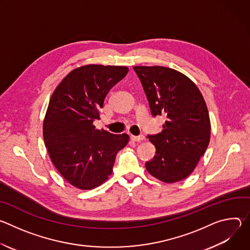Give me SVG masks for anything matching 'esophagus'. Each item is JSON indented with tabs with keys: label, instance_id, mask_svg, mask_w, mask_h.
I'll return each instance as SVG.
<instances>
[{
	"label": "esophagus",
	"instance_id": "esophagus-1",
	"mask_svg": "<svg viewBox=\"0 0 250 250\" xmlns=\"http://www.w3.org/2000/svg\"><path fill=\"white\" fill-rule=\"evenodd\" d=\"M130 139L132 141H141V140H145L146 137L144 135H138V136H135V135H130Z\"/></svg>",
	"mask_w": 250,
	"mask_h": 250
}]
</instances>
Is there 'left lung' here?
Wrapping results in <instances>:
<instances>
[{"label": "left lung", "mask_w": 250, "mask_h": 250, "mask_svg": "<svg viewBox=\"0 0 250 250\" xmlns=\"http://www.w3.org/2000/svg\"><path fill=\"white\" fill-rule=\"evenodd\" d=\"M148 100L151 115L166 118L163 129L148 134L156 154L147 171L165 183L188 177L209 142L210 122L198 87L184 74L162 66H134Z\"/></svg>", "instance_id": "obj_1"}]
</instances>
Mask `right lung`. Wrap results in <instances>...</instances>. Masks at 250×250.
Segmentation results:
<instances>
[{
	"label": "right lung",
	"instance_id": "1",
	"mask_svg": "<svg viewBox=\"0 0 250 250\" xmlns=\"http://www.w3.org/2000/svg\"><path fill=\"white\" fill-rule=\"evenodd\" d=\"M128 72L125 66L86 65L61 81L53 92L43 122L50 159L71 185L90 190L113 172L117 153L128 142L126 133L95 128L105 96Z\"/></svg>",
	"mask_w": 250,
	"mask_h": 250
}]
</instances>
